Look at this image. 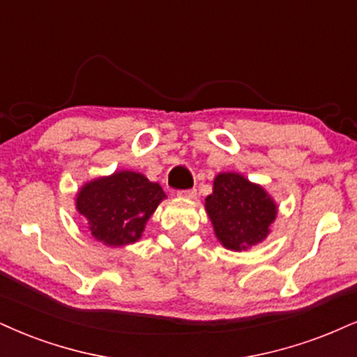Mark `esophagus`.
<instances>
[{
  "instance_id": "obj_1",
  "label": "esophagus",
  "mask_w": 357,
  "mask_h": 357,
  "mask_svg": "<svg viewBox=\"0 0 357 357\" xmlns=\"http://www.w3.org/2000/svg\"><path fill=\"white\" fill-rule=\"evenodd\" d=\"M197 195L195 188H187V190H180L178 197H183V199H193Z\"/></svg>"
}]
</instances>
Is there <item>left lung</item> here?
I'll return each mask as SVG.
<instances>
[{"label":"left lung","instance_id":"obj_1","mask_svg":"<svg viewBox=\"0 0 357 357\" xmlns=\"http://www.w3.org/2000/svg\"><path fill=\"white\" fill-rule=\"evenodd\" d=\"M205 208L217 238L235 252L265 240L276 217V205L268 193L238 174H220L215 178Z\"/></svg>","mask_w":357,"mask_h":357}]
</instances>
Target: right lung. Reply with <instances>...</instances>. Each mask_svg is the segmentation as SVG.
<instances>
[{
  "instance_id": "obj_1",
  "label": "right lung",
  "mask_w": 357,
  "mask_h": 357,
  "mask_svg": "<svg viewBox=\"0 0 357 357\" xmlns=\"http://www.w3.org/2000/svg\"><path fill=\"white\" fill-rule=\"evenodd\" d=\"M164 199L158 183L149 182L137 172L124 170L82 187L77 210L87 218L96 240L122 246L140 238L145 222Z\"/></svg>"
}]
</instances>
